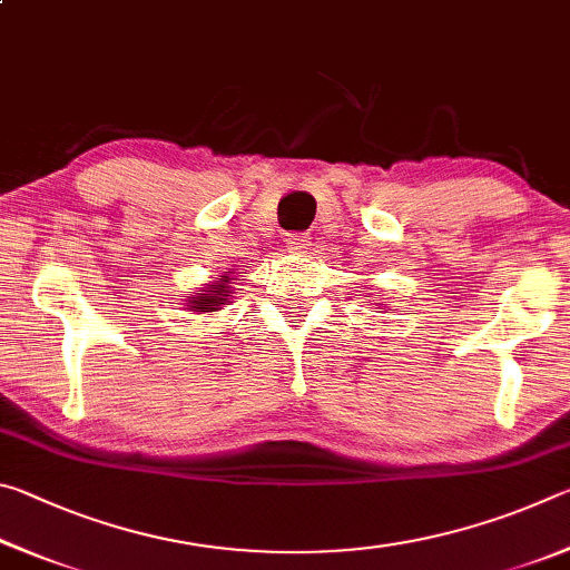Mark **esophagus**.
Returning a JSON list of instances; mask_svg holds the SVG:
<instances>
[{
	"mask_svg": "<svg viewBox=\"0 0 570 570\" xmlns=\"http://www.w3.org/2000/svg\"><path fill=\"white\" fill-rule=\"evenodd\" d=\"M286 246H288V250H294V254H306V248L312 246V238H308L306 234H294V236H288Z\"/></svg>",
	"mask_w": 570,
	"mask_h": 570,
	"instance_id": "34e87169",
	"label": "esophagus"
}]
</instances>
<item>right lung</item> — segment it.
Listing matches in <instances>:
<instances>
[{
    "label": "right lung",
    "mask_w": 570,
    "mask_h": 570,
    "mask_svg": "<svg viewBox=\"0 0 570 570\" xmlns=\"http://www.w3.org/2000/svg\"><path fill=\"white\" fill-rule=\"evenodd\" d=\"M234 274L236 272H234V268H230V272H224V276H220L218 282L206 284L198 294L193 292L186 298L188 312H198V314L218 312V308L224 306V304H230V296H234V282H236Z\"/></svg>",
    "instance_id": "obj_1"
}]
</instances>
